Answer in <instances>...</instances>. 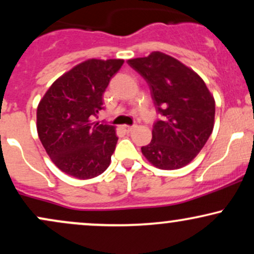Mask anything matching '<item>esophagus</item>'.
<instances>
[{"instance_id": "esophagus-1", "label": "esophagus", "mask_w": 254, "mask_h": 254, "mask_svg": "<svg viewBox=\"0 0 254 254\" xmlns=\"http://www.w3.org/2000/svg\"><path fill=\"white\" fill-rule=\"evenodd\" d=\"M135 127H136V125H124L123 129L125 130V132L129 133V132H131V131H132L133 129H135Z\"/></svg>"}]
</instances>
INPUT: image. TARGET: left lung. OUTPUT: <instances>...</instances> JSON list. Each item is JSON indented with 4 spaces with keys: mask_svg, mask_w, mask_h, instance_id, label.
I'll list each match as a JSON object with an SVG mask.
<instances>
[{
    "mask_svg": "<svg viewBox=\"0 0 254 254\" xmlns=\"http://www.w3.org/2000/svg\"><path fill=\"white\" fill-rule=\"evenodd\" d=\"M127 64L147 81L161 119L150 143L142 147L148 161L161 170L190 164L214 129L215 100L198 74L176 58L154 51Z\"/></svg>",
    "mask_w": 254,
    "mask_h": 254,
    "instance_id": "1",
    "label": "left lung"
}]
</instances>
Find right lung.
I'll use <instances>...</instances> for the list:
<instances>
[{"label": "right lung", "instance_id": "1", "mask_svg": "<svg viewBox=\"0 0 254 254\" xmlns=\"http://www.w3.org/2000/svg\"><path fill=\"white\" fill-rule=\"evenodd\" d=\"M123 60H88L51 84L37 109V130L52 162L77 179L98 177L110 166L118 137L113 125L94 122L103 95Z\"/></svg>", "mask_w": 254, "mask_h": 254}]
</instances>
